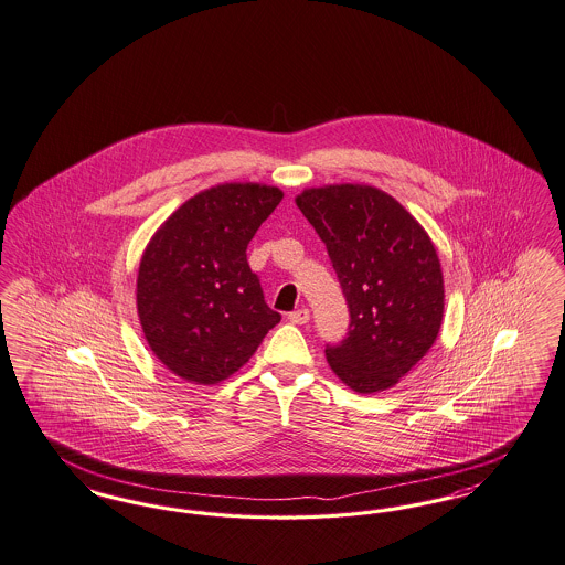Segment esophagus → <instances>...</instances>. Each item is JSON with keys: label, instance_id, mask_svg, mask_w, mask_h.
<instances>
[{"label": "esophagus", "instance_id": "esophagus-1", "mask_svg": "<svg viewBox=\"0 0 565 565\" xmlns=\"http://www.w3.org/2000/svg\"><path fill=\"white\" fill-rule=\"evenodd\" d=\"M288 319L296 323V326H305L309 321V309H296V311L288 316Z\"/></svg>", "mask_w": 565, "mask_h": 565}]
</instances>
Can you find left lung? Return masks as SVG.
I'll use <instances>...</instances> for the list:
<instances>
[{"instance_id": "8db88e82", "label": "left lung", "mask_w": 565, "mask_h": 565, "mask_svg": "<svg viewBox=\"0 0 565 565\" xmlns=\"http://www.w3.org/2000/svg\"><path fill=\"white\" fill-rule=\"evenodd\" d=\"M296 205L326 244L349 305V334L326 347L355 393L399 383L429 353L444 319V273L429 233L370 184L305 189Z\"/></svg>"}]
</instances>
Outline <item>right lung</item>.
<instances>
[{"label": "right lung", "mask_w": 565, "mask_h": 565, "mask_svg": "<svg viewBox=\"0 0 565 565\" xmlns=\"http://www.w3.org/2000/svg\"><path fill=\"white\" fill-rule=\"evenodd\" d=\"M281 200V189L263 182L210 186L177 207L142 252L136 277L142 334L182 381H225L279 323L246 249Z\"/></svg>", "instance_id": "right-lung-1"}]
</instances>
